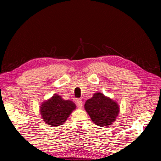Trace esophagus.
I'll return each mask as SVG.
<instances>
[{
  "mask_svg": "<svg viewBox=\"0 0 161 161\" xmlns=\"http://www.w3.org/2000/svg\"><path fill=\"white\" fill-rule=\"evenodd\" d=\"M77 107H79V108H81L82 107V104H83V102L82 101H81V99H78L77 100Z\"/></svg>",
  "mask_w": 161,
  "mask_h": 161,
  "instance_id": "1",
  "label": "esophagus"
}]
</instances>
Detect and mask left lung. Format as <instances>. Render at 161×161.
Masks as SVG:
<instances>
[{
	"label": "left lung",
	"instance_id": "1",
	"mask_svg": "<svg viewBox=\"0 0 161 161\" xmlns=\"http://www.w3.org/2000/svg\"><path fill=\"white\" fill-rule=\"evenodd\" d=\"M84 108L94 123L105 127L113 124L119 112L116 102L100 92L95 93L84 104Z\"/></svg>",
	"mask_w": 161,
	"mask_h": 161
}]
</instances>
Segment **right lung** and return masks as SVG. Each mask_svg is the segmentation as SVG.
<instances>
[{"label": "right lung", "mask_w": 161, "mask_h": 161, "mask_svg": "<svg viewBox=\"0 0 161 161\" xmlns=\"http://www.w3.org/2000/svg\"><path fill=\"white\" fill-rule=\"evenodd\" d=\"M75 108V103L72 101L64 100L60 96L54 94L51 99L42 103L40 113L45 123L58 126L64 123Z\"/></svg>", "instance_id": "add662e5"}]
</instances>
